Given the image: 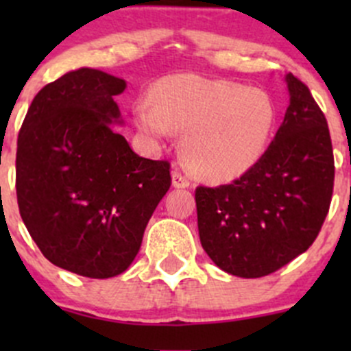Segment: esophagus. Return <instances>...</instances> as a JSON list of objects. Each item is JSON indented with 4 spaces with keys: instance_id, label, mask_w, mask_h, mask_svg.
<instances>
[{
    "instance_id": "obj_1",
    "label": "esophagus",
    "mask_w": 351,
    "mask_h": 351,
    "mask_svg": "<svg viewBox=\"0 0 351 351\" xmlns=\"http://www.w3.org/2000/svg\"><path fill=\"white\" fill-rule=\"evenodd\" d=\"M171 180H173V186H175V189H189L190 186V180L186 178L183 173H180L178 169H175V171L171 173Z\"/></svg>"
}]
</instances>
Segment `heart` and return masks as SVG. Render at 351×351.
<instances>
[{
  "mask_svg": "<svg viewBox=\"0 0 351 351\" xmlns=\"http://www.w3.org/2000/svg\"><path fill=\"white\" fill-rule=\"evenodd\" d=\"M153 100L134 107L137 127L154 139L185 132L182 156L190 171L210 183L231 182L261 159L277 122V108L263 90L200 76H169Z\"/></svg>",
  "mask_w": 351,
  "mask_h": 351,
  "instance_id": "1",
  "label": "heart"
}]
</instances>
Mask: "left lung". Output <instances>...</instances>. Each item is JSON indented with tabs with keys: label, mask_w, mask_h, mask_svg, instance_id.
I'll return each mask as SVG.
<instances>
[{
	"label": "left lung",
	"mask_w": 351,
	"mask_h": 351,
	"mask_svg": "<svg viewBox=\"0 0 351 351\" xmlns=\"http://www.w3.org/2000/svg\"><path fill=\"white\" fill-rule=\"evenodd\" d=\"M290 104L260 161L229 185L197 186L202 247L241 278L270 275L302 254L326 219L335 159L324 113L309 88L285 76Z\"/></svg>",
	"instance_id": "left-lung-1"
}]
</instances>
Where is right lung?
<instances>
[{
	"label": "right lung",
	"instance_id": "obj_1",
	"mask_svg": "<svg viewBox=\"0 0 351 351\" xmlns=\"http://www.w3.org/2000/svg\"><path fill=\"white\" fill-rule=\"evenodd\" d=\"M125 81L90 67L45 84L19 134L16 198L32 239L56 267L110 278L130 267L171 186L168 161L141 158L110 125Z\"/></svg>",
	"mask_w": 351,
	"mask_h": 351
}]
</instances>
